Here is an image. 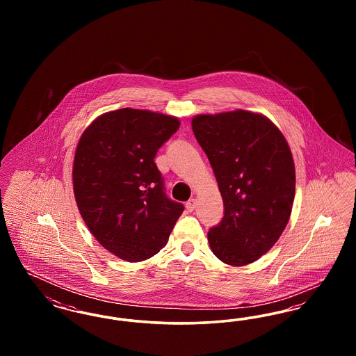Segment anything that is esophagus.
<instances>
[{
	"instance_id": "1",
	"label": "esophagus",
	"mask_w": 356,
	"mask_h": 356,
	"mask_svg": "<svg viewBox=\"0 0 356 356\" xmlns=\"http://www.w3.org/2000/svg\"><path fill=\"white\" fill-rule=\"evenodd\" d=\"M196 205H197L196 199H191V200H189V202L186 204V211H188V212H192V211H195V209H196Z\"/></svg>"
}]
</instances>
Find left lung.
<instances>
[{"mask_svg":"<svg viewBox=\"0 0 356 356\" xmlns=\"http://www.w3.org/2000/svg\"><path fill=\"white\" fill-rule=\"evenodd\" d=\"M192 131L220 189L224 216L208 232L212 252L241 267L267 254L287 225L295 165L279 128L263 115L237 109L197 115Z\"/></svg>","mask_w":356,"mask_h":356,"instance_id":"obj_1","label":"left lung"}]
</instances>
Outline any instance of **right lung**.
<instances>
[{
	"label": "right lung",
	"instance_id": "obj_1",
	"mask_svg": "<svg viewBox=\"0 0 356 356\" xmlns=\"http://www.w3.org/2000/svg\"><path fill=\"white\" fill-rule=\"evenodd\" d=\"M179 127L177 118L122 108L99 116L77 144L72 176L79 211L102 247L125 261L164 248L184 211L167 197L154 164Z\"/></svg>",
	"mask_w": 356,
	"mask_h": 356
}]
</instances>
